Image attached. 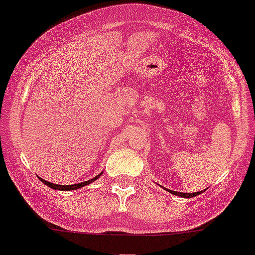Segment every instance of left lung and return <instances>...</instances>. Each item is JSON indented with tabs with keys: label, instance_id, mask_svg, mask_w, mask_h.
Segmentation results:
<instances>
[{
	"label": "left lung",
	"instance_id": "8db88e82",
	"mask_svg": "<svg viewBox=\"0 0 255 255\" xmlns=\"http://www.w3.org/2000/svg\"><path fill=\"white\" fill-rule=\"evenodd\" d=\"M165 190H168L169 193L174 194V196H178V197H183V198H192V197H196L198 196V194L203 193L204 190H201V192H196V193H182V192H175V190H172V189H167V188H164Z\"/></svg>",
	"mask_w": 255,
	"mask_h": 255
}]
</instances>
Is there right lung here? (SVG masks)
<instances>
[{
	"mask_svg": "<svg viewBox=\"0 0 255 255\" xmlns=\"http://www.w3.org/2000/svg\"><path fill=\"white\" fill-rule=\"evenodd\" d=\"M101 175H102V173H100V174L96 175L95 178H92V179H90V180H86V182H81V183H76V184H71V185L54 184V183H49V182H47V180L42 179L41 177H38V178H39V179H41V182L43 183V184H46L47 187L52 188V189H54V190H76V189H80V188L86 187V185L91 184V183H92V182H95V180H97L98 178L101 177Z\"/></svg>",
	"mask_w": 255,
	"mask_h": 255,
	"instance_id": "obj_1",
	"label": "right lung"
}]
</instances>
